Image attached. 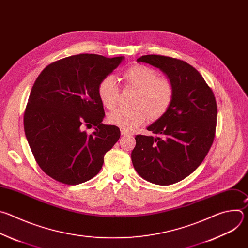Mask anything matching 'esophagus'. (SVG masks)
I'll return each instance as SVG.
<instances>
[{"label":"esophagus","mask_w":248,"mask_h":248,"mask_svg":"<svg viewBox=\"0 0 248 248\" xmlns=\"http://www.w3.org/2000/svg\"><path fill=\"white\" fill-rule=\"evenodd\" d=\"M121 134L122 135H131V133H129L128 131H126L124 129H121Z\"/></svg>","instance_id":"34e87169"}]
</instances>
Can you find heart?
<instances>
[{
	"label": "heart",
	"instance_id": "heart-1",
	"mask_svg": "<svg viewBox=\"0 0 248 248\" xmlns=\"http://www.w3.org/2000/svg\"><path fill=\"white\" fill-rule=\"evenodd\" d=\"M157 72L145 64H133L124 73L127 87L135 90L129 109H118L108 116L109 122L131 131L148 119L157 121L169 110L173 98V86L170 79L157 78ZM98 97L106 109L113 110L119 102L120 89L114 77H105L98 84Z\"/></svg>",
	"mask_w": 248,
	"mask_h": 248
}]
</instances>
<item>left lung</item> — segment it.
Masks as SVG:
<instances>
[{"label":"left lung","mask_w":248,"mask_h":248,"mask_svg":"<svg viewBox=\"0 0 248 248\" xmlns=\"http://www.w3.org/2000/svg\"><path fill=\"white\" fill-rule=\"evenodd\" d=\"M137 62L160 68L172 83L173 98L167 113L147 127L156 136H135L133 167L152 184L179 183L199 167L214 141V93L197 70L182 60L146 55Z\"/></svg>","instance_id":"1"}]
</instances>
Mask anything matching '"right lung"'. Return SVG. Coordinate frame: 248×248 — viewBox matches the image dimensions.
I'll use <instances>...</instances> for the list:
<instances>
[{
    "mask_svg": "<svg viewBox=\"0 0 248 248\" xmlns=\"http://www.w3.org/2000/svg\"><path fill=\"white\" fill-rule=\"evenodd\" d=\"M124 59L70 56L47 65L35 80L24 112V132L35 160L52 179L76 186L102 169L121 131L102 124L105 112L97 88ZM83 125H94L95 130L88 135Z\"/></svg>",
    "mask_w": 248,
    "mask_h": 248,
    "instance_id": "obj_1",
    "label": "right lung"
}]
</instances>
